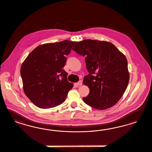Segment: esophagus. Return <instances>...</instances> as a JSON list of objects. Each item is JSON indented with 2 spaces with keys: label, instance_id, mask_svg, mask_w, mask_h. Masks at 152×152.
Returning <instances> with one entry per match:
<instances>
[{
  "label": "esophagus",
  "instance_id": "obj_1",
  "mask_svg": "<svg viewBox=\"0 0 152 152\" xmlns=\"http://www.w3.org/2000/svg\"><path fill=\"white\" fill-rule=\"evenodd\" d=\"M82 81H79L78 83H75V85H76V86H81L82 85Z\"/></svg>",
  "mask_w": 152,
  "mask_h": 152
}]
</instances>
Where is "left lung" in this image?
<instances>
[{"instance_id":"obj_1","label":"left lung","mask_w":152,"mask_h":152,"mask_svg":"<svg viewBox=\"0 0 152 152\" xmlns=\"http://www.w3.org/2000/svg\"><path fill=\"white\" fill-rule=\"evenodd\" d=\"M72 50L85 56L89 74L83 83L89 88L85 103L99 110H105L119 101L129 81L128 61L123 53L113 43L85 39L78 42Z\"/></svg>"}]
</instances>
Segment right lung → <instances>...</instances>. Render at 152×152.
<instances>
[{
  "label": "right lung",
  "instance_id": "add662e5",
  "mask_svg": "<svg viewBox=\"0 0 152 152\" xmlns=\"http://www.w3.org/2000/svg\"><path fill=\"white\" fill-rule=\"evenodd\" d=\"M76 42L46 43L34 48L24 61L20 68L23 91L37 107L48 109L62 104L72 83L63 69Z\"/></svg>",
  "mask_w": 152,
  "mask_h": 152
}]
</instances>
